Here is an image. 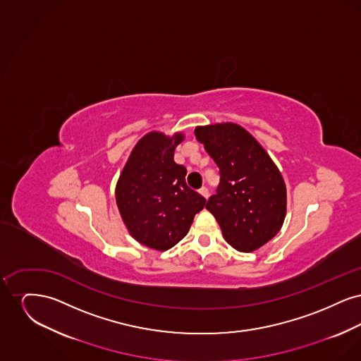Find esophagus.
<instances>
[{
    "mask_svg": "<svg viewBox=\"0 0 361 361\" xmlns=\"http://www.w3.org/2000/svg\"><path fill=\"white\" fill-rule=\"evenodd\" d=\"M199 193L203 196V197H208V189L206 188V187H202V188L199 189Z\"/></svg>",
    "mask_w": 361,
    "mask_h": 361,
    "instance_id": "obj_1",
    "label": "esophagus"
}]
</instances>
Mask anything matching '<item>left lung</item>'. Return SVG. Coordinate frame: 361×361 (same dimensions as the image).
Listing matches in <instances>:
<instances>
[{"mask_svg": "<svg viewBox=\"0 0 361 361\" xmlns=\"http://www.w3.org/2000/svg\"><path fill=\"white\" fill-rule=\"evenodd\" d=\"M196 139L219 168L216 193L206 208L224 238L240 252H253L272 240L286 218V184L271 157L234 123L196 127Z\"/></svg>", "mask_w": 361, "mask_h": 361, "instance_id": "8db88e82", "label": "left lung"}]
</instances>
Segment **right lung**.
Here are the masks:
<instances>
[{"label": "right lung", "mask_w": 361, "mask_h": 361, "mask_svg": "<svg viewBox=\"0 0 361 361\" xmlns=\"http://www.w3.org/2000/svg\"><path fill=\"white\" fill-rule=\"evenodd\" d=\"M181 134L150 133L134 147L116 185V203L130 234L142 245L168 250L183 240L206 199L185 183L174 162Z\"/></svg>", "instance_id": "obj_1"}]
</instances>
